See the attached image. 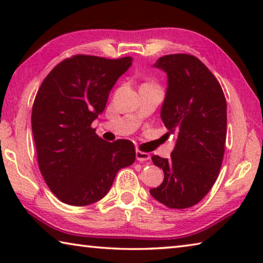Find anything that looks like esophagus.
<instances>
[{
	"label": "esophagus",
	"instance_id": "esophagus-1",
	"mask_svg": "<svg viewBox=\"0 0 263 263\" xmlns=\"http://www.w3.org/2000/svg\"><path fill=\"white\" fill-rule=\"evenodd\" d=\"M136 158H137L138 161L144 162V161H148V160L151 159V155H149L148 153H146V152H141V151L138 149L137 152H136Z\"/></svg>",
	"mask_w": 263,
	"mask_h": 263
}]
</instances>
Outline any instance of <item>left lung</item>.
Instances as JSON below:
<instances>
[{
  "instance_id": "1",
  "label": "left lung",
  "mask_w": 263,
  "mask_h": 263,
  "mask_svg": "<svg viewBox=\"0 0 263 263\" xmlns=\"http://www.w3.org/2000/svg\"><path fill=\"white\" fill-rule=\"evenodd\" d=\"M167 73L161 118L166 136L177 140L169 159L153 155L164 179L149 193L171 209L194 206L215 184L225 153L226 100L218 80L195 55L161 57L154 65Z\"/></svg>"
}]
</instances>
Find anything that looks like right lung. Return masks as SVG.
Wrapping results in <instances>:
<instances>
[{"mask_svg": "<svg viewBox=\"0 0 263 263\" xmlns=\"http://www.w3.org/2000/svg\"><path fill=\"white\" fill-rule=\"evenodd\" d=\"M132 61L77 54L58 64L39 87L31 116L38 166L61 202L84 206L100 201L119 169L135 162L133 142H108L91 127Z\"/></svg>", "mask_w": 263, "mask_h": 263, "instance_id": "right-lung-1", "label": "right lung"}]
</instances>
